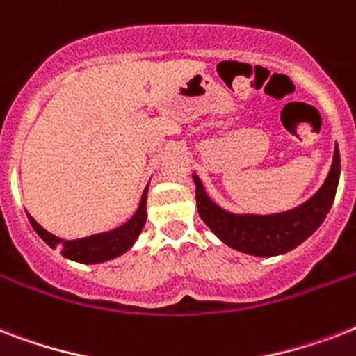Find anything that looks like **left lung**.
Listing matches in <instances>:
<instances>
[{
	"label": "left lung",
	"instance_id": "1",
	"mask_svg": "<svg viewBox=\"0 0 356 356\" xmlns=\"http://www.w3.org/2000/svg\"><path fill=\"white\" fill-rule=\"evenodd\" d=\"M340 179V151L334 147L331 172L325 183L303 205L279 214H233L209 197L201 179L194 173L195 201L201 220L229 248L254 257L284 254L303 243L320 227L331 211Z\"/></svg>",
	"mask_w": 356,
	"mask_h": 356
}]
</instances>
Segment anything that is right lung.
I'll use <instances>...</instances> for the list:
<instances>
[{
	"instance_id": "add662e5",
	"label": "right lung",
	"mask_w": 356,
	"mask_h": 356,
	"mask_svg": "<svg viewBox=\"0 0 356 356\" xmlns=\"http://www.w3.org/2000/svg\"><path fill=\"white\" fill-rule=\"evenodd\" d=\"M149 186V184H147ZM147 186H145L140 205L134 212V216L120 225L118 229H113L108 233L92 234V236L79 238V240H63V238L55 236V234L47 233L46 229L42 227L40 223L35 222L33 218L27 214L31 225L36 231V234L49 245V248H58L60 253L70 260L81 262V264H97V262H105V260L116 259L120 254L133 248L136 242L138 234L144 229L147 211H145V201H147Z\"/></svg>"
}]
</instances>
